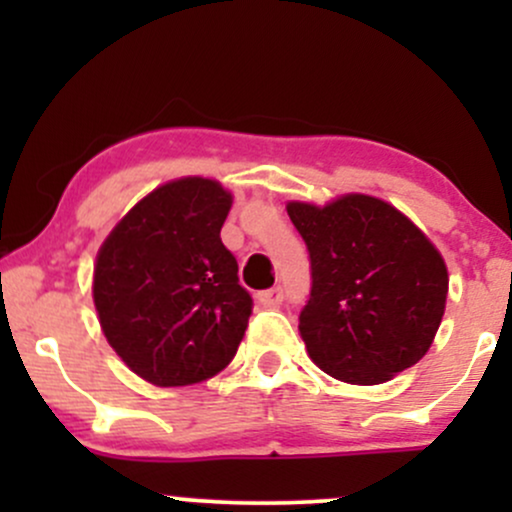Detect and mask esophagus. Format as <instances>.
<instances>
[{
	"label": "esophagus",
	"instance_id": "esophagus-1",
	"mask_svg": "<svg viewBox=\"0 0 512 512\" xmlns=\"http://www.w3.org/2000/svg\"><path fill=\"white\" fill-rule=\"evenodd\" d=\"M281 301H284V289H281V286L257 293V303H260L262 308H279Z\"/></svg>",
	"mask_w": 512,
	"mask_h": 512
}]
</instances>
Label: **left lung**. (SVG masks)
Wrapping results in <instances>:
<instances>
[{
    "mask_svg": "<svg viewBox=\"0 0 512 512\" xmlns=\"http://www.w3.org/2000/svg\"><path fill=\"white\" fill-rule=\"evenodd\" d=\"M310 255L301 337L332 378L378 385L431 349L448 298V267L402 211L344 195L325 207L289 202Z\"/></svg>",
    "mask_w": 512,
    "mask_h": 512,
    "instance_id": "left-lung-1",
    "label": "left lung"
}]
</instances>
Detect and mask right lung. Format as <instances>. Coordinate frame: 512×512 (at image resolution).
I'll list each match as a JSON object with an SVG mask.
<instances>
[{"label": "right lung", "mask_w": 512, "mask_h": 512, "mask_svg": "<svg viewBox=\"0 0 512 512\" xmlns=\"http://www.w3.org/2000/svg\"><path fill=\"white\" fill-rule=\"evenodd\" d=\"M231 204L216 180L166 182L134 204L98 250L93 303L105 339L158 387L209 380L248 330L252 298L221 243Z\"/></svg>", "instance_id": "add662e5"}]
</instances>
